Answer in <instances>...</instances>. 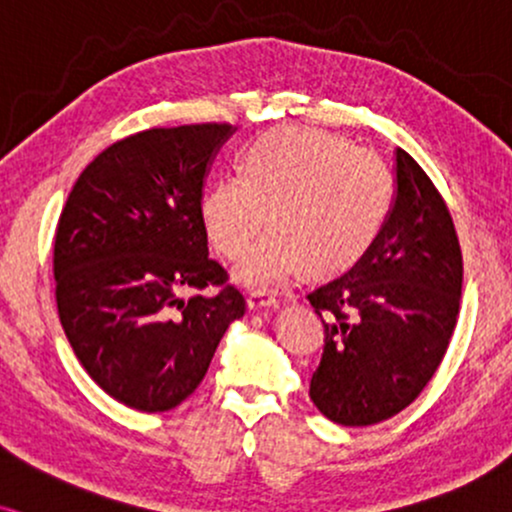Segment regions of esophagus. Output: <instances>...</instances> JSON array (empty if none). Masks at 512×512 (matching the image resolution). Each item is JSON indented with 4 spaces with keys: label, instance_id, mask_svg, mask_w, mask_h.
Masks as SVG:
<instances>
[{
    "label": "esophagus",
    "instance_id": "obj_1",
    "mask_svg": "<svg viewBox=\"0 0 512 512\" xmlns=\"http://www.w3.org/2000/svg\"><path fill=\"white\" fill-rule=\"evenodd\" d=\"M279 307V303H276V298H272V295H250L248 298V310L250 312H260V310H276Z\"/></svg>",
    "mask_w": 512,
    "mask_h": 512
}]
</instances>
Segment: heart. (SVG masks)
I'll return each mask as SVG.
<instances>
[{
  "label": "heart",
  "mask_w": 512,
  "mask_h": 512,
  "mask_svg": "<svg viewBox=\"0 0 512 512\" xmlns=\"http://www.w3.org/2000/svg\"><path fill=\"white\" fill-rule=\"evenodd\" d=\"M393 202L389 164L367 147L315 128H276L245 152L243 171L221 176L202 200L217 250L240 260L268 228L277 229L236 269L252 291H279L307 267L336 274L377 240Z\"/></svg>",
  "instance_id": "heart-1"
}]
</instances>
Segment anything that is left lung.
Here are the masks:
<instances>
[{
    "label": "left lung",
    "mask_w": 512,
    "mask_h": 512,
    "mask_svg": "<svg viewBox=\"0 0 512 512\" xmlns=\"http://www.w3.org/2000/svg\"><path fill=\"white\" fill-rule=\"evenodd\" d=\"M463 255L432 178L396 150V197L377 240L346 274L307 293L324 324L310 381L317 410L343 427L398 415L424 391L451 341Z\"/></svg>",
    "instance_id": "1"
}]
</instances>
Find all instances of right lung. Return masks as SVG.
Wrapping results in <instances>:
<instances>
[{"label":"right lung","instance_id":"1","mask_svg":"<svg viewBox=\"0 0 512 512\" xmlns=\"http://www.w3.org/2000/svg\"><path fill=\"white\" fill-rule=\"evenodd\" d=\"M236 128H150L78 176L54 238L64 334L92 381L140 412H166L205 379L245 300L209 257L202 188ZM212 285V296L190 294Z\"/></svg>","mask_w":512,"mask_h":512}]
</instances>
